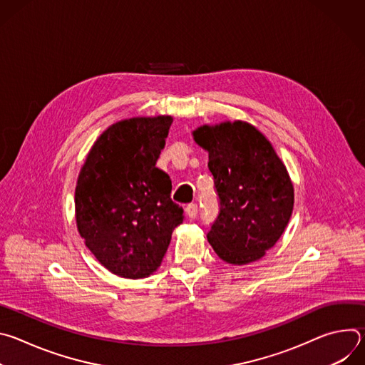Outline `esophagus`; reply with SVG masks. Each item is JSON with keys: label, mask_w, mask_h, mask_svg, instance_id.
I'll return each mask as SVG.
<instances>
[{"label": "esophagus", "mask_w": 365, "mask_h": 365, "mask_svg": "<svg viewBox=\"0 0 365 365\" xmlns=\"http://www.w3.org/2000/svg\"><path fill=\"white\" fill-rule=\"evenodd\" d=\"M186 215H187L190 220L196 218V215H197V205H196V203H189V205L186 206Z\"/></svg>", "instance_id": "obj_1"}]
</instances>
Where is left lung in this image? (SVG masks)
Returning <instances> with one entry per match:
<instances>
[{
	"instance_id": "obj_1",
	"label": "left lung",
	"mask_w": 365,
	"mask_h": 365,
	"mask_svg": "<svg viewBox=\"0 0 365 365\" xmlns=\"http://www.w3.org/2000/svg\"><path fill=\"white\" fill-rule=\"evenodd\" d=\"M193 140L207 151L220 214L207 241L224 262L242 266L262 258L284 232L294 192L272 143L254 125H202Z\"/></svg>"
}]
</instances>
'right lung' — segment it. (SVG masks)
I'll return each instance as SVG.
<instances>
[{"instance_id": "add662e5", "label": "right lung", "mask_w": 365, "mask_h": 365, "mask_svg": "<svg viewBox=\"0 0 365 365\" xmlns=\"http://www.w3.org/2000/svg\"><path fill=\"white\" fill-rule=\"evenodd\" d=\"M172 123L170 115H159L110 125L79 172L78 231L98 262L120 277L143 279L158 270L183 222L169 175L155 168Z\"/></svg>"}]
</instances>
